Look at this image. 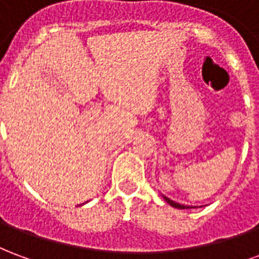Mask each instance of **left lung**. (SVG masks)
<instances>
[{
    "instance_id": "obj_1",
    "label": "left lung",
    "mask_w": 259,
    "mask_h": 259,
    "mask_svg": "<svg viewBox=\"0 0 259 259\" xmlns=\"http://www.w3.org/2000/svg\"><path fill=\"white\" fill-rule=\"evenodd\" d=\"M162 197H163V200L166 201V202H168L169 205L175 206V208H179V209H189V208H193V206H189V205H182V204H179V202H175V201L169 200L168 197H165V195H162Z\"/></svg>"
}]
</instances>
